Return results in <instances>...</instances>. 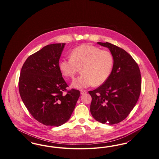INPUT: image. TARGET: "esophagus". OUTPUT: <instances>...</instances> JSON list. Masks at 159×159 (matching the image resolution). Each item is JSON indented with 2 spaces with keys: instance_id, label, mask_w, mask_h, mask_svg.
I'll list each match as a JSON object with an SVG mask.
<instances>
[{
  "instance_id": "esophagus-1",
  "label": "esophagus",
  "mask_w": 159,
  "mask_h": 159,
  "mask_svg": "<svg viewBox=\"0 0 159 159\" xmlns=\"http://www.w3.org/2000/svg\"><path fill=\"white\" fill-rule=\"evenodd\" d=\"M87 92V91H85V90H81V91H80V93H81V95H84V94H86Z\"/></svg>"
}]
</instances>
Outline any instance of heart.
Segmentation results:
<instances>
[{"label": "heart", "mask_w": 159, "mask_h": 159, "mask_svg": "<svg viewBox=\"0 0 159 159\" xmlns=\"http://www.w3.org/2000/svg\"><path fill=\"white\" fill-rule=\"evenodd\" d=\"M113 66V57L111 52L89 44L74 48L70 59H62L59 64L63 75L67 78H74L81 68V75L70 84L72 88L76 89L103 84L110 76Z\"/></svg>", "instance_id": "1"}]
</instances>
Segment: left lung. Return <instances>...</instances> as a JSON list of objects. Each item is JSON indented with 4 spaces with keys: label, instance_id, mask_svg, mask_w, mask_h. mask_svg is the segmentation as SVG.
I'll return each instance as SVG.
<instances>
[{
    "label": "left lung",
    "instance_id": "8db88e82",
    "mask_svg": "<svg viewBox=\"0 0 159 159\" xmlns=\"http://www.w3.org/2000/svg\"><path fill=\"white\" fill-rule=\"evenodd\" d=\"M109 48L113 57L111 75L103 85L89 91L92 97L91 113L102 124H117L128 116L138 101L141 89L138 65L125 50L109 43L97 42Z\"/></svg>",
    "mask_w": 159,
    "mask_h": 159
}]
</instances>
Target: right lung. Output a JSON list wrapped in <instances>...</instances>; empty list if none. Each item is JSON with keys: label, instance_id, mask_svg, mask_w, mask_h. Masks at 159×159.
Segmentation results:
<instances>
[{"label": "right lung", "instance_id": "add662e5", "mask_svg": "<svg viewBox=\"0 0 159 159\" xmlns=\"http://www.w3.org/2000/svg\"><path fill=\"white\" fill-rule=\"evenodd\" d=\"M65 43L44 46L24 63L19 79L22 100L30 114L46 126H59L66 122L80 96L72 89L66 94L67 84L62 78L59 62Z\"/></svg>", "mask_w": 159, "mask_h": 159}]
</instances>
